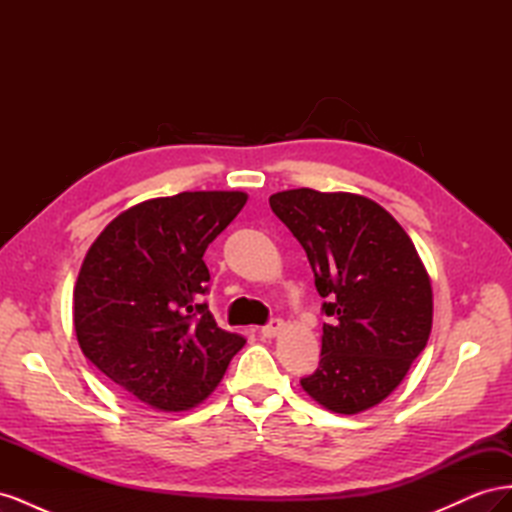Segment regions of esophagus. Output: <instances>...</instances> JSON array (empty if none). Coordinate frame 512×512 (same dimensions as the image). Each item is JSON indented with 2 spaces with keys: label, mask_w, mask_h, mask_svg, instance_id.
<instances>
[{
  "label": "esophagus",
  "mask_w": 512,
  "mask_h": 512,
  "mask_svg": "<svg viewBox=\"0 0 512 512\" xmlns=\"http://www.w3.org/2000/svg\"><path fill=\"white\" fill-rule=\"evenodd\" d=\"M282 329H284V320L282 318H271L265 324V327H262V335H265V337H275Z\"/></svg>",
  "instance_id": "34e87169"
}]
</instances>
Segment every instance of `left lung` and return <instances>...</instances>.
I'll list each match as a JSON object with an SVG mask.
<instances>
[{"label": "left lung", "instance_id": "8db88e82", "mask_svg": "<svg viewBox=\"0 0 512 512\" xmlns=\"http://www.w3.org/2000/svg\"><path fill=\"white\" fill-rule=\"evenodd\" d=\"M269 205L303 245L329 316L318 369L301 386L337 414L380 404L431 333V284L412 239L365 196L301 188Z\"/></svg>", "mask_w": 512, "mask_h": 512}]
</instances>
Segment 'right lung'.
Masks as SVG:
<instances>
[{"label":"right lung","mask_w":512,"mask_h":512,"mask_svg":"<svg viewBox=\"0 0 512 512\" xmlns=\"http://www.w3.org/2000/svg\"><path fill=\"white\" fill-rule=\"evenodd\" d=\"M243 192H181L123 211L89 247L74 286V329L87 359L145 404H200L245 337L218 327L205 252L237 218Z\"/></svg>","instance_id":"obj_1"}]
</instances>
